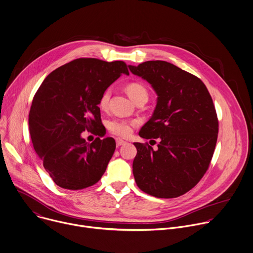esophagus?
Segmentation results:
<instances>
[{"label": "esophagus", "instance_id": "34e87169", "mask_svg": "<svg viewBox=\"0 0 253 253\" xmlns=\"http://www.w3.org/2000/svg\"><path fill=\"white\" fill-rule=\"evenodd\" d=\"M127 142L122 140V139H116V146L119 147V146H122V145H125Z\"/></svg>", "mask_w": 253, "mask_h": 253}]
</instances>
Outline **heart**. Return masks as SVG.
Masks as SVG:
<instances>
[{
    "label": "heart",
    "mask_w": 253,
    "mask_h": 253,
    "mask_svg": "<svg viewBox=\"0 0 253 253\" xmlns=\"http://www.w3.org/2000/svg\"><path fill=\"white\" fill-rule=\"evenodd\" d=\"M126 93L129 97L134 101H138L140 99L146 98L148 99V90L140 82H130L125 87ZM111 92L109 89H106L100 96L98 105L104 110L107 108ZM138 122L136 120H111L107 123V129L110 133L119 136V137H128L135 126H137Z\"/></svg>",
    "instance_id": "obj_1"
}]
</instances>
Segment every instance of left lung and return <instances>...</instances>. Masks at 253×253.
<instances>
[{"instance_id": "1", "label": "left lung", "mask_w": 253, "mask_h": 253, "mask_svg": "<svg viewBox=\"0 0 253 253\" xmlns=\"http://www.w3.org/2000/svg\"><path fill=\"white\" fill-rule=\"evenodd\" d=\"M129 69L158 95L154 113L139 135L160 143L156 150L134 143L135 182L156 198L180 197L201 181L214 152L218 120L211 96L199 77L170 62L150 60Z\"/></svg>"}]
</instances>
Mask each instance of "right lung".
Listing matches in <instances>:
<instances>
[{
  "label": "right lung",
  "instance_id": "add662e5",
  "mask_svg": "<svg viewBox=\"0 0 253 253\" xmlns=\"http://www.w3.org/2000/svg\"><path fill=\"white\" fill-rule=\"evenodd\" d=\"M122 73L129 75L124 61L77 58L49 73L35 94L29 114L32 142L58 187L85 189L106 171L115 140L97 137L88 144L81 133L99 127V98Z\"/></svg>",
  "mask_w": 253,
  "mask_h": 253
}]
</instances>
